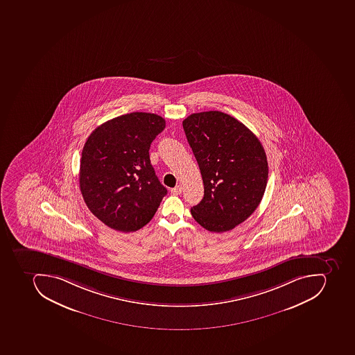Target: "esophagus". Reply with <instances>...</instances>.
<instances>
[{
  "label": "esophagus",
  "instance_id": "esophagus-1",
  "mask_svg": "<svg viewBox=\"0 0 355 355\" xmlns=\"http://www.w3.org/2000/svg\"><path fill=\"white\" fill-rule=\"evenodd\" d=\"M182 186H176L175 187V188H173V189H171V193H173V195H180V193H182Z\"/></svg>",
  "mask_w": 355,
  "mask_h": 355
}]
</instances>
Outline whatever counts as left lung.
<instances>
[{
  "instance_id": "8db88e82",
  "label": "left lung",
  "mask_w": 355,
  "mask_h": 355,
  "mask_svg": "<svg viewBox=\"0 0 355 355\" xmlns=\"http://www.w3.org/2000/svg\"><path fill=\"white\" fill-rule=\"evenodd\" d=\"M205 186L191 216L210 232H225L245 221L266 189L268 164L253 132L220 111L193 113L182 122Z\"/></svg>"
}]
</instances>
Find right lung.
<instances>
[{
  "label": "right lung",
  "mask_w": 355,
  "mask_h": 355,
  "mask_svg": "<svg viewBox=\"0 0 355 355\" xmlns=\"http://www.w3.org/2000/svg\"><path fill=\"white\" fill-rule=\"evenodd\" d=\"M165 126L154 113H128L98 126L85 141L81 193L89 210L111 229L128 233L144 227L167 193L148 152Z\"/></svg>",
  "instance_id": "add662e5"
}]
</instances>
